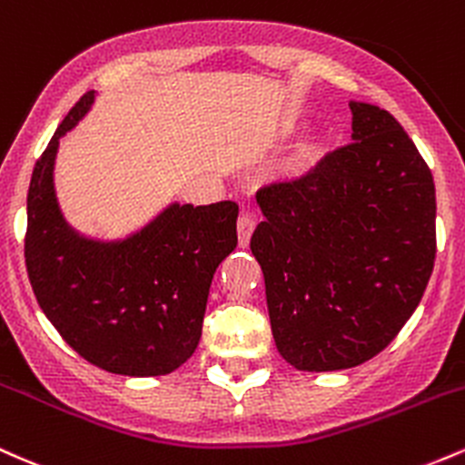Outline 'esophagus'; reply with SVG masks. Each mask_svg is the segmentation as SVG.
<instances>
[{
	"label": "esophagus",
	"instance_id": "obj_1",
	"mask_svg": "<svg viewBox=\"0 0 465 465\" xmlns=\"http://www.w3.org/2000/svg\"><path fill=\"white\" fill-rule=\"evenodd\" d=\"M253 229H255L253 212H249V210L240 212V216H238V240H240V247H247L251 233H253Z\"/></svg>",
	"mask_w": 465,
	"mask_h": 465
}]
</instances>
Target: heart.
<instances>
[{"instance_id": "1", "label": "heart", "mask_w": 465, "mask_h": 465, "mask_svg": "<svg viewBox=\"0 0 465 465\" xmlns=\"http://www.w3.org/2000/svg\"><path fill=\"white\" fill-rule=\"evenodd\" d=\"M330 146H332V135L330 133H314V135H306L292 146L291 154L286 157L284 170L288 174H303L312 170L322 159L328 154Z\"/></svg>"}]
</instances>
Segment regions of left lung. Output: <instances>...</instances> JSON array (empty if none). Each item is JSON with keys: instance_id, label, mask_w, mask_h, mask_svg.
Returning a JSON list of instances; mask_svg holds the SVG:
<instances>
[{"instance_id": "1", "label": "left lung", "mask_w": 465, "mask_h": 465, "mask_svg": "<svg viewBox=\"0 0 465 465\" xmlns=\"http://www.w3.org/2000/svg\"><path fill=\"white\" fill-rule=\"evenodd\" d=\"M351 143L255 194L271 330L302 371L350 370L396 339L435 262V183L389 111L350 103Z\"/></svg>"}]
</instances>
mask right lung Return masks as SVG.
<instances>
[{"label":"right lung","mask_w":465,"mask_h":465,"mask_svg":"<svg viewBox=\"0 0 465 465\" xmlns=\"http://www.w3.org/2000/svg\"><path fill=\"white\" fill-rule=\"evenodd\" d=\"M94 98L74 104L32 170L25 269L41 311L84 361L120 376H163L199 345L212 277L238 244V205L170 203L120 240L76 232L58 205L54 162Z\"/></svg>","instance_id":"add662e5"}]
</instances>
